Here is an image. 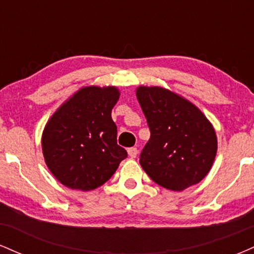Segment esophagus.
<instances>
[{
	"instance_id": "obj_1",
	"label": "esophagus",
	"mask_w": 254,
	"mask_h": 254,
	"mask_svg": "<svg viewBox=\"0 0 254 254\" xmlns=\"http://www.w3.org/2000/svg\"><path fill=\"white\" fill-rule=\"evenodd\" d=\"M127 154H129L130 157H136L137 154H138V150H137V148L135 147H131L127 149Z\"/></svg>"
}]
</instances>
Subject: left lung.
<instances>
[{"mask_svg":"<svg viewBox=\"0 0 254 254\" xmlns=\"http://www.w3.org/2000/svg\"><path fill=\"white\" fill-rule=\"evenodd\" d=\"M136 97L150 130L139 155L145 173L172 191L199 183L210 171L217 150L216 133L205 116L161 87H139Z\"/></svg>","mask_w":254,"mask_h":254,"instance_id":"8db88e82","label":"left lung"}]
</instances>
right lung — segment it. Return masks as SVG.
Masks as SVG:
<instances>
[{
    "label": "right lung",
    "instance_id": "obj_1",
    "mask_svg": "<svg viewBox=\"0 0 254 254\" xmlns=\"http://www.w3.org/2000/svg\"><path fill=\"white\" fill-rule=\"evenodd\" d=\"M119 99L115 87H86L58 109L43 132L49 170L66 188L89 191L117 171L127 150L117 144L111 117Z\"/></svg>",
    "mask_w": 254,
    "mask_h": 254
}]
</instances>
